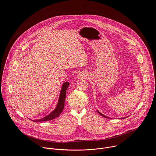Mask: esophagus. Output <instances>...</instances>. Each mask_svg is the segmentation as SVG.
<instances>
[{
	"label": "esophagus",
	"instance_id": "1",
	"mask_svg": "<svg viewBox=\"0 0 156 156\" xmlns=\"http://www.w3.org/2000/svg\"><path fill=\"white\" fill-rule=\"evenodd\" d=\"M85 76H84V74H83L82 73H79L77 76V79H83V78H85Z\"/></svg>",
	"mask_w": 156,
	"mask_h": 156
}]
</instances>
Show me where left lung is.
I'll return each instance as SVG.
<instances>
[{"instance_id": "left-lung-1", "label": "left lung", "mask_w": 156, "mask_h": 156, "mask_svg": "<svg viewBox=\"0 0 156 156\" xmlns=\"http://www.w3.org/2000/svg\"><path fill=\"white\" fill-rule=\"evenodd\" d=\"M97 112H98V113H99V114H100V115H101V116H103V117H105V118H109V117H108V116H105V115H103V114H102V113H101V112H100L98 111H97ZM125 118H126V117H125ZM121 118V119H124V118Z\"/></svg>"}]
</instances>
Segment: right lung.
<instances>
[{
    "mask_svg": "<svg viewBox=\"0 0 156 156\" xmlns=\"http://www.w3.org/2000/svg\"><path fill=\"white\" fill-rule=\"evenodd\" d=\"M69 85V82H65L63 83L61 92L59 94V97L58 99V101L57 103V105L55 108V109L51 112L50 113H49L48 115L45 116L44 117L38 119H35L32 121L34 122H41V121H50L53 119H55L59 116V115L61 113V112L63 111L64 108V104H65V100H66V92L67 89Z\"/></svg>",
    "mask_w": 156,
    "mask_h": 156,
    "instance_id": "obj_1",
    "label": "right lung"
}]
</instances>
